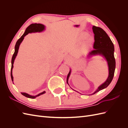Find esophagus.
Segmentation results:
<instances>
[{
    "mask_svg": "<svg viewBox=\"0 0 128 128\" xmlns=\"http://www.w3.org/2000/svg\"><path fill=\"white\" fill-rule=\"evenodd\" d=\"M65 60H66V61H70V60H71V58H70V57L69 56H65Z\"/></svg>",
    "mask_w": 128,
    "mask_h": 128,
    "instance_id": "1",
    "label": "esophagus"
}]
</instances>
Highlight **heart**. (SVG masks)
I'll list each match as a JSON object with an SVG mask.
<instances>
[{"label":"heart","instance_id":"b5f03b06","mask_svg":"<svg viewBox=\"0 0 128 128\" xmlns=\"http://www.w3.org/2000/svg\"><path fill=\"white\" fill-rule=\"evenodd\" d=\"M92 38H88V43H91V42H92Z\"/></svg>","mask_w":128,"mask_h":128}]
</instances>
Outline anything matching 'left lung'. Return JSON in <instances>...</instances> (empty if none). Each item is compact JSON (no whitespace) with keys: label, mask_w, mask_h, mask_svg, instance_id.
Masks as SVG:
<instances>
[{"label":"left lung","mask_w":128,"mask_h":128,"mask_svg":"<svg viewBox=\"0 0 128 128\" xmlns=\"http://www.w3.org/2000/svg\"><path fill=\"white\" fill-rule=\"evenodd\" d=\"M93 32L94 34V50L89 53L88 56H92L100 55L103 56L106 60L108 66L109 75L107 80L101 86H100L94 94L99 92V91L106 88L111 83L113 78L115 69V59L114 58V46L113 42H112L110 37L100 27L94 26H92ZM71 72V70L68 73L67 78V82Z\"/></svg>","instance_id":"obj_1"}]
</instances>
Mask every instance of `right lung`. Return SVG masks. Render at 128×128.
Masks as SVG:
<instances>
[{
    "mask_svg": "<svg viewBox=\"0 0 128 128\" xmlns=\"http://www.w3.org/2000/svg\"><path fill=\"white\" fill-rule=\"evenodd\" d=\"M45 29V26L42 24H31L29 26H28L27 27L24 33V34L19 38V39L18 40V41L16 42V44H15V51L13 55L12 58V66H11V72H10V76H11V78H12V80L13 81V77L12 75V69L13 68V64H14V60L16 58L17 54L18 53V50L19 48V46H20V44L21 43V42H22V40H24V37L27 35L29 33H32V32H42V31L44 30ZM46 92L45 91H43L42 93H40V94H38L35 96H31L28 94H26V93H24V92H21V94L27 98H32V99H34L36 98L37 96H40L42 94H44Z\"/></svg>",
    "mask_w": 128,
    "mask_h": 128,
    "instance_id": "1",
    "label": "right lung"
}]
</instances>
